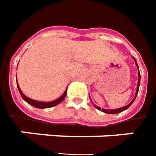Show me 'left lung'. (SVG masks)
Returning <instances> with one entry per match:
<instances>
[{"instance_id": "left-lung-1", "label": "left lung", "mask_w": 156, "mask_h": 156, "mask_svg": "<svg viewBox=\"0 0 156 156\" xmlns=\"http://www.w3.org/2000/svg\"><path fill=\"white\" fill-rule=\"evenodd\" d=\"M133 59L135 60V63H136V65H137V67H139V66H138V64H137V62H136V59H135L134 57H133ZM139 84H140V73H139V81H138V87H137V90H136V94H135V97L134 99L132 101L131 103H129V104L127 105H126V106H124V107H122V108H118V109H115V110H106V109H103V108H101V107H99V106H97V105H95L94 104V105L96 107L98 110H100V111H101V112H105V113H107V114H117V113H120V112H123V111H125L126 109H127L130 105H131L132 104H133V102L134 101V100L136 99V96H137V94H138V93H139Z\"/></svg>"}]
</instances>
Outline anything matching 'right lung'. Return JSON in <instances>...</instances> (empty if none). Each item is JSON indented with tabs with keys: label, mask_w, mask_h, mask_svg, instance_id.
Masks as SVG:
<instances>
[{
	"label": "right lung",
	"mask_w": 156,
	"mask_h": 156,
	"mask_svg": "<svg viewBox=\"0 0 156 156\" xmlns=\"http://www.w3.org/2000/svg\"><path fill=\"white\" fill-rule=\"evenodd\" d=\"M17 88H18V90H19V93L21 94V96L23 97V99L26 102H28L29 105H31L33 106H34V107H36V108H40V109H44V108H50V107H53V106H55L56 105H58L59 103H61L62 101L65 99V97H66V94H67V89H66V91L64 92L62 96L60 97L59 99H57V100H55V101H53L51 102H41V101H34V100H31V99H29L27 96H25L24 94H23V92L21 91V89L19 88V86L17 84Z\"/></svg>",
	"instance_id": "1"
}]
</instances>
